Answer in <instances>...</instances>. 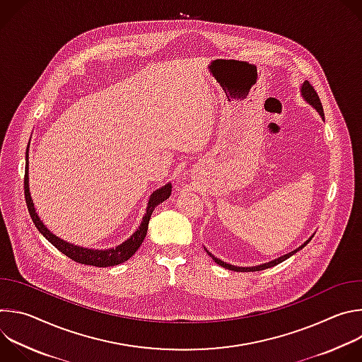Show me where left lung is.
<instances>
[{"instance_id":"1","label":"left lung","mask_w":362,"mask_h":362,"mask_svg":"<svg viewBox=\"0 0 362 362\" xmlns=\"http://www.w3.org/2000/svg\"><path fill=\"white\" fill-rule=\"evenodd\" d=\"M300 93H302L303 100H305L306 103H309V105H311L313 107H315V109H317V112L320 113V116L322 117V120H325V115H324V109H322V103H321V100H320V97H318V94H317L315 88H314L311 84H309L308 81H303V84L300 86ZM311 239H313V236L309 238L305 243H302L298 249H295V250H292V252H289V253H286V255H284V256H279L278 259H274V261H271V262H267V264H262V265H257V267H247V268H243V267H235V265L226 264V262L221 261L219 257L214 256L208 249H206V252H208V255H209V256H212V259H214L218 265H221V267H223V268H226V269L236 271V272H256V271H264V269L272 268V267H275V265H278V264L284 262L285 259H288V257H291L293 253H296L298 250H300L302 247H305V246L308 245V242L311 240Z\"/></svg>"}]
</instances>
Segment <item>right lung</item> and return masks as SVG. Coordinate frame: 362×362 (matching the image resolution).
<instances>
[{"mask_svg": "<svg viewBox=\"0 0 362 362\" xmlns=\"http://www.w3.org/2000/svg\"><path fill=\"white\" fill-rule=\"evenodd\" d=\"M172 193V185L168 183L165 186H162L160 189L154 190L150 194L148 203H147V209H146V215L139 226V229L123 243H120L116 247H110L106 250H95V249H87V247H81L73 243H69L63 239H60L59 236L51 233L44 223L41 222V219L38 218L34 203L30 194V187H28V148L25 151V176H24V194H25V203L27 208L30 212V216L35 225V228L38 229V232L51 243L53 246H56L62 253H64L66 256H69L70 259H73L74 262L83 264V265H90V267H97V268H107V267H115L119 264L126 262L127 259L136 253V250L140 247V245L143 243L146 233H147V226H148V221L150 216L156 208L158 204H160L162 202H165Z\"/></svg>", "mask_w": 362, "mask_h": 362, "instance_id": "obj_1", "label": "right lung"}]
</instances>
